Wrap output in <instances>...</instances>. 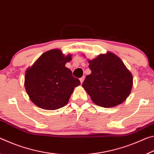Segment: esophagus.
<instances>
[{"label": "esophagus", "mask_w": 154, "mask_h": 154, "mask_svg": "<svg viewBox=\"0 0 154 154\" xmlns=\"http://www.w3.org/2000/svg\"><path fill=\"white\" fill-rule=\"evenodd\" d=\"M84 79H85V77H82L80 78L79 80H80V82H81V83H82L83 82V81H84Z\"/></svg>", "instance_id": "obj_1"}]
</instances>
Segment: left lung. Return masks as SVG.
Segmentation results:
<instances>
[{
    "mask_svg": "<svg viewBox=\"0 0 154 154\" xmlns=\"http://www.w3.org/2000/svg\"><path fill=\"white\" fill-rule=\"evenodd\" d=\"M88 62L92 72L85 77L82 86L93 102L107 108L125 101L131 92L133 78L122 60L107 52Z\"/></svg>",
    "mask_w": 154,
    "mask_h": 154,
    "instance_id": "left-lung-1",
    "label": "left lung"
}]
</instances>
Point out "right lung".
Segmentation results:
<instances>
[{
    "instance_id": "1",
    "label": "right lung",
    "mask_w": 154,
    "mask_h": 154,
    "mask_svg": "<svg viewBox=\"0 0 154 154\" xmlns=\"http://www.w3.org/2000/svg\"><path fill=\"white\" fill-rule=\"evenodd\" d=\"M60 49H51L42 54L25 74L24 86L31 101L38 107L56 110L68 103L74 88L81 84L65 66L71 60Z\"/></svg>"
}]
</instances>
